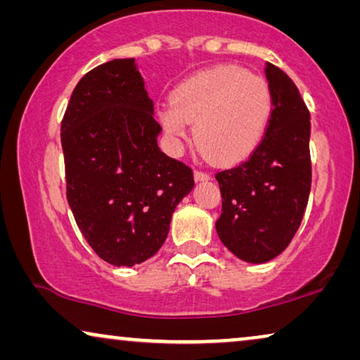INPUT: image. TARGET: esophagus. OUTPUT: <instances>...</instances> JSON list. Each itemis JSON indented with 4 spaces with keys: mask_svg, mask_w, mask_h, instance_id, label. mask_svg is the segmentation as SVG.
Wrapping results in <instances>:
<instances>
[{
    "mask_svg": "<svg viewBox=\"0 0 360 360\" xmlns=\"http://www.w3.org/2000/svg\"><path fill=\"white\" fill-rule=\"evenodd\" d=\"M195 180L196 181L210 180V174H206V172H201V170H195Z\"/></svg>",
    "mask_w": 360,
    "mask_h": 360,
    "instance_id": "34e87169",
    "label": "esophagus"
}]
</instances>
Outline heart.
I'll return each mask as SVG.
<instances>
[{"label": "heart", "instance_id": "b5f03b06", "mask_svg": "<svg viewBox=\"0 0 360 360\" xmlns=\"http://www.w3.org/2000/svg\"><path fill=\"white\" fill-rule=\"evenodd\" d=\"M272 91L265 80L236 65L201 70L180 83L170 105L159 112L162 127L175 144L191 137L218 164L248 159L262 141L272 116Z\"/></svg>", "mask_w": 360, "mask_h": 360}]
</instances>
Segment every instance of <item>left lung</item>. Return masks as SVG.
<instances>
[{"label":"left lung","instance_id":"1","mask_svg":"<svg viewBox=\"0 0 360 360\" xmlns=\"http://www.w3.org/2000/svg\"><path fill=\"white\" fill-rule=\"evenodd\" d=\"M272 116L257 149L216 174L223 211L216 231L236 257L264 264L282 254L302 223L311 188L309 111L287 73L267 63Z\"/></svg>","mask_w":360,"mask_h":360}]
</instances>
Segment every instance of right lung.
Listing matches in <instances>:
<instances>
[{
    "label": "right lung",
    "instance_id": "right-lung-1",
    "mask_svg": "<svg viewBox=\"0 0 360 360\" xmlns=\"http://www.w3.org/2000/svg\"><path fill=\"white\" fill-rule=\"evenodd\" d=\"M162 127L134 58L88 72L62 121L67 200L83 238L108 264L132 265L165 243L193 172L157 146Z\"/></svg>",
    "mask_w": 360,
    "mask_h": 360
}]
</instances>
